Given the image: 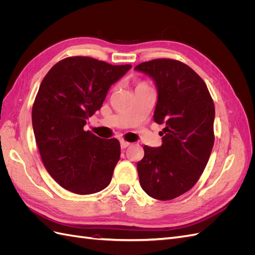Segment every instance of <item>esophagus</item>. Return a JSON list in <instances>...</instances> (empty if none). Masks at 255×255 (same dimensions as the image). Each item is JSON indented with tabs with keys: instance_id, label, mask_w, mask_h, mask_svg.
<instances>
[{
	"instance_id": "1",
	"label": "esophagus",
	"mask_w": 255,
	"mask_h": 255,
	"mask_svg": "<svg viewBox=\"0 0 255 255\" xmlns=\"http://www.w3.org/2000/svg\"><path fill=\"white\" fill-rule=\"evenodd\" d=\"M130 143L128 142V141H126V140H120V145H121V148L122 149H126V148H128V146L129 145Z\"/></svg>"
}]
</instances>
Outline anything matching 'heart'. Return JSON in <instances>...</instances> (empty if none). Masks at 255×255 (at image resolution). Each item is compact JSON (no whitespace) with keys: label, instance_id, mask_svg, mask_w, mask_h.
Returning <instances> with one entry per match:
<instances>
[{"label":"heart","instance_id":"b5f03b06","mask_svg":"<svg viewBox=\"0 0 255 255\" xmlns=\"http://www.w3.org/2000/svg\"><path fill=\"white\" fill-rule=\"evenodd\" d=\"M143 86H148V85H146L145 83H139V84L137 85V87H143ZM137 87H136V88H137Z\"/></svg>","mask_w":255,"mask_h":255}]
</instances>
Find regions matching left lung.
Instances as JSON below:
<instances>
[{
	"label": "left lung",
	"instance_id": "left-lung-1",
	"mask_svg": "<svg viewBox=\"0 0 255 255\" xmlns=\"http://www.w3.org/2000/svg\"><path fill=\"white\" fill-rule=\"evenodd\" d=\"M135 70L155 82L153 118L165 125L161 145L143 146L137 164L140 186L150 197L167 201L191 189L203 173L215 141V106L204 81L182 61L153 59Z\"/></svg>",
	"mask_w": 255,
	"mask_h": 255
}]
</instances>
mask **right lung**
Returning a JSON list of instances; mask_svg holds the SVG:
<instances>
[{"instance_id":"1","label":"right lung","mask_w":255,"mask_h":255,"mask_svg":"<svg viewBox=\"0 0 255 255\" xmlns=\"http://www.w3.org/2000/svg\"><path fill=\"white\" fill-rule=\"evenodd\" d=\"M130 68L73 56L58 61L42 80L32 110L35 139L45 169L65 189L90 195L111 183L120 143L84 130V126Z\"/></svg>"}]
</instances>
